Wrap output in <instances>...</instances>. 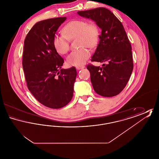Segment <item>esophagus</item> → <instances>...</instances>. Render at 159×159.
Instances as JSON below:
<instances>
[{
    "mask_svg": "<svg viewBox=\"0 0 159 159\" xmlns=\"http://www.w3.org/2000/svg\"><path fill=\"white\" fill-rule=\"evenodd\" d=\"M84 68V66H77V67H76V69L78 70H80V69H82V68Z\"/></svg>",
    "mask_w": 159,
    "mask_h": 159,
    "instance_id": "esophagus-1",
    "label": "esophagus"
}]
</instances>
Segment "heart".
Instances as JSON below:
<instances>
[{"label":"heart","instance_id":"obj_1","mask_svg":"<svg viewBox=\"0 0 159 159\" xmlns=\"http://www.w3.org/2000/svg\"><path fill=\"white\" fill-rule=\"evenodd\" d=\"M65 34L56 35L53 38V46L60 54L67 53L70 49V40L77 38L80 49L74 51L67 58L69 66H81L86 62L91 52L88 47L95 48L98 43L99 29L94 22L88 23L84 20H75L67 23L62 29Z\"/></svg>","mask_w":159,"mask_h":159}]
</instances>
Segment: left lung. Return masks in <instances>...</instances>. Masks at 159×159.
<instances>
[{
    "label": "left lung",
    "instance_id": "obj_1",
    "mask_svg": "<svg viewBox=\"0 0 159 159\" xmlns=\"http://www.w3.org/2000/svg\"><path fill=\"white\" fill-rule=\"evenodd\" d=\"M77 14L95 21L101 29L91 61L104 64L101 67L87 66L93 89L104 97L116 96L125 88L134 68L132 47L126 33L121 22L108 9L97 8Z\"/></svg>",
    "mask_w": 159,
    "mask_h": 159
}]
</instances>
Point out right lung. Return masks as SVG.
I'll list each match as a JSON object with an SVG mask.
<instances>
[{"label": "right lung", "mask_w": 159, "mask_h": 159, "mask_svg": "<svg viewBox=\"0 0 159 159\" xmlns=\"http://www.w3.org/2000/svg\"><path fill=\"white\" fill-rule=\"evenodd\" d=\"M66 17L50 18L35 24L24 40L23 67L27 88L43 106L58 109L73 98L77 71L61 68L64 62L53 40Z\"/></svg>", "instance_id": "1"}]
</instances>
